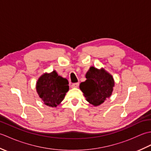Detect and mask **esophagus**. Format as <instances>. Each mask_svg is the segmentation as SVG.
I'll return each instance as SVG.
<instances>
[{
	"label": "esophagus",
	"instance_id": "1",
	"mask_svg": "<svg viewBox=\"0 0 151 151\" xmlns=\"http://www.w3.org/2000/svg\"><path fill=\"white\" fill-rule=\"evenodd\" d=\"M78 86H79V83H74V84H71L70 87L72 88H78Z\"/></svg>",
	"mask_w": 151,
	"mask_h": 151
}]
</instances>
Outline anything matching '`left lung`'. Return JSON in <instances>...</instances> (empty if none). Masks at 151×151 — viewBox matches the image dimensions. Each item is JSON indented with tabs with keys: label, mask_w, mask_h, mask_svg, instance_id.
<instances>
[{
	"label": "left lung",
	"mask_w": 151,
	"mask_h": 151,
	"mask_svg": "<svg viewBox=\"0 0 151 151\" xmlns=\"http://www.w3.org/2000/svg\"><path fill=\"white\" fill-rule=\"evenodd\" d=\"M86 81L80 84V89L89 103L97 106L110 97L115 83L110 73L104 69L91 67L86 73Z\"/></svg>",
	"instance_id": "obj_1"
}]
</instances>
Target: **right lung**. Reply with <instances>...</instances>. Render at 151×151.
I'll return each mask as SVG.
<instances>
[{"label":"right lung","mask_w":151,"mask_h":151,"mask_svg":"<svg viewBox=\"0 0 151 151\" xmlns=\"http://www.w3.org/2000/svg\"><path fill=\"white\" fill-rule=\"evenodd\" d=\"M69 82L66 78L58 75L54 70L50 73H44L36 83V91L44 104L56 107L62 102L69 91Z\"/></svg>","instance_id":"1"}]
</instances>
